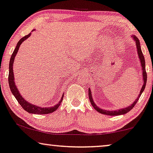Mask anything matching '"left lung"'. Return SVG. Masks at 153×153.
<instances>
[{
  "label": "left lung",
  "mask_w": 153,
  "mask_h": 153,
  "mask_svg": "<svg viewBox=\"0 0 153 153\" xmlns=\"http://www.w3.org/2000/svg\"><path fill=\"white\" fill-rule=\"evenodd\" d=\"M132 37L133 38V39H134V41L136 42L137 50H138V58L140 61L141 66H142V69H141V70H142L143 79V85L142 88H141L140 92V93H139L138 98H136V100L133 102L132 104H131L130 106H128V107H127L126 108H123V109L115 110V111H108V110H104V109H100V108L98 107L97 106L94 104L93 99H92V92H91L90 89H89V90H88L89 99H90V102L91 104H92V107H94V109L97 110V111L100 112V113L102 114H106V115H109V116H118V115L125 114L128 113V112L129 111H131V110L132 109L133 107H134V106L136 105L137 102L138 101L139 98H140L141 94L143 93V92L145 90V88H146V82H147V73H146V61H145V58H144L143 54L142 51H141L140 41H139V39L136 37V36H134V35H133Z\"/></svg>",
  "instance_id": "left-lung-1"
}]
</instances>
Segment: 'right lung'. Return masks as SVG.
Returning a JSON list of instances; mask_svg holds the SVG:
<instances>
[{
  "label": "right lung",
  "instance_id": "right-lung-1",
  "mask_svg": "<svg viewBox=\"0 0 153 153\" xmlns=\"http://www.w3.org/2000/svg\"><path fill=\"white\" fill-rule=\"evenodd\" d=\"M30 35H31V33L27 34V35L25 36L24 37L20 39V41L17 42L16 47H15L14 51H13L12 56H11L10 60V63H9V75H8L9 86L13 94L15 96V97L16 98V100H17V102H18V103L22 106V107L25 110V111H27L30 114H50V113H52V112L55 111L56 110L59 108L60 104H61V102L63 101V96H64V94H63L61 100H60V102L56 104V105L53 106V107H39V106L34 105V104L31 103H29L27 101H26V100H25L24 98L22 97V95L20 94V92H19L18 91V89L17 88V87L15 84L14 74H13V63H14L15 57L17 53V51L19 50L20 44H22L25 40H26Z\"/></svg>",
  "mask_w": 153,
  "mask_h": 153
}]
</instances>
